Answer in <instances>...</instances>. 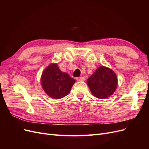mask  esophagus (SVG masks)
I'll return each instance as SVG.
<instances>
[{
	"mask_svg": "<svg viewBox=\"0 0 149 149\" xmlns=\"http://www.w3.org/2000/svg\"><path fill=\"white\" fill-rule=\"evenodd\" d=\"M85 79H86L84 76H81V77H79V78H76V80L78 81H84Z\"/></svg>",
	"mask_w": 149,
	"mask_h": 149,
	"instance_id": "34e87169",
	"label": "esophagus"
}]
</instances>
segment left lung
Returning a JSON list of instances; mask_svg holds the SVG:
<instances>
[{
    "mask_svg": "<svg viewBox=\"0 0 149 149\" xmlns=\"http://www.w3.org/2000/svg\"><path fill=\"white\" fill-rule=\"evenodd\" d=\"M87 84L94 96L103 100L114 93L118 86V78L112 70L102 66L89 77Z\"/></svg>",
    "mask_w": 149,
    "mask_h": 149,
    "instance_id": "8db88e82",
    "label": "left lung"
}]
</instances>
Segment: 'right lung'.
<instances>
[{"mask_svg": "<svg viewBox=\"0 0 149 149\" xmlns=\"http://www.w3.org/2000/svg\"><path fill=\"white\" fill-rule=\"evenodd\" d=\"M75 80L66 73L62 72L56 63L46 68L42 74V86L48 96L61 99L69 94Z\"/></svg>", "mask_w": 149, "mask_h": 149, "instance_id": "obj_1", "label": "right lung"}]
</instances>
